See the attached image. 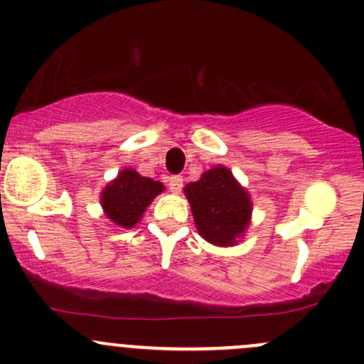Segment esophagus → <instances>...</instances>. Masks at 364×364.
Returning a JSON list of instances; mask_svg holds the SVG:
<instances>
[{
	"label": "esophagus",
	"instance_id": "1",
	"mask_svg": "<svg viewBox=\"0 0 364 364\" xmlns=\"http://www.w3.org/2000/svg\"><path fill=\"white\" fill-rule=\"evenodd\" d=\"M183 188V178L181 176H171L168 178V190H171L172 193H179Z\"/></svg>",
	"mask_w": 364,
	"mask_h": 364
}]
</instances>
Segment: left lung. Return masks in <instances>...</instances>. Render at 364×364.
I'll list each match as a JSON object with an SVG mask.
<instances>
[{"instance_id": "left-lung-1", "label": "left lung", "mask_w": 364, "mask_h": 364, "mask_svg": "<svg viewBox=\"0 0 364 364\" xmlns=\"http://www.w3.org/2000/svg\"><path fill=\"white\" fill-rule=\"evenodd\" d=\"M197 232L215 247H234L252 223V197L225 165H215L185 186Z\"/></svg>"}]
</instances>
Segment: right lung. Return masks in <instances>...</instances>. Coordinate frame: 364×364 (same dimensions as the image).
<instances>
[{"instance_id":"1","label":"right lung","mask_w":364,"mask_h":364,"mask_svg":"<svg viewBox=\"0 0 364 364\" xmlns=\"http://www.w3.org/2000/svg\"><path fill=\"white\" fill-rule=\"evenodd\" d=\"M164 190L165 186L160 181L144 178L132 167H124L102 190L100 204L114 225L132 229L141 222L146 208Z\"/></svg>"}]
</instances>
